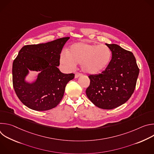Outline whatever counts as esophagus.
<instances>
[{"instance_id": "obj_1", "label": "esophagus", "mask_w": 154, "mask_h": 154, "mask_svg": "<svg viewBox=\"0 0 154 154\" xmlns=\"http://www.w3.org/2000/svg\"><path fill=\"white\" fill-rule=\"evenodd\" d=\"M81 75H82V74H80V73H76L75 74V78H78L79 77H80Z\"/></svg>"}]
</instances>
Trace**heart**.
Returning <instances> with one entry per match:
<instances>
[{
    "label": "heart",
    "instance_id": "obj_1",
    "mask_svg": "<svg viewBox=\"0 0 154 154\" xmlns=\"http://www.w3.org/2000/svg\"><path fill=\"white\" fill-rule=\"evenodd\" d=\"M112 58V51L105 45L77 42L72 45L67 52L61 54L60 62L67 71L73 70L77 64H80L81 69L85 73L95 75L108 66Z\"/></svg>",
    "mask_w": 154,
    "mask_h": 154
}]
</instances>
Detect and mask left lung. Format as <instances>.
I'll return each instance as SVG.
<instances>
[{"label": "left lung", "mask_w": 154, "mask_h": 154, "mask_svg": "<svg viewBox=\"0 0 154 154\" xmlns=\"http://www.w3.org/2000/svg\"><path fill=\"white\" fill-rule=\"evenodd\" d=\"M105 45L112 53L111 62L101 73L88 76L90 84L86 94L96 106L111 109L125 103L132 95L140 69L132 52L115 44Z\"/></svg>", "instance_id": "8db88e82"}]
</instances>
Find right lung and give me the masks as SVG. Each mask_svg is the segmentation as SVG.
<instances>
[{"label": "right lung", "mask_w": 154, "mask_h": 154, "mask_svg": "<svg viewBox=\"0 0 154 154\" xmlns=\"http://www.w3.org/2000/svg\"><path fill=\"white\" fill-rule=\"evenodd\" d=\"M69 38L26 45L19 51L13 63V85L17 96L28 108L46 111L61 100L66 85L75 75L63 74L57 67L62 49ZM29 70L40 72L32 83L25 80Z\"/></svg>", "instance_id": "right-lung-1"}]
</instances>
